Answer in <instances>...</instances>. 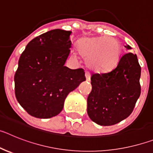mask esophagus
Instances as JSON below:
<instances>
[{"mask_svg": "<svg viewBox=\"0 0 153 153\" xmlns=\"http://www.w3.org/2000/svg\"><path fill=\"white\" fill-rule=\"evenodd\" d=\"M85 76H86V81H90V74L89 72L85 73Z\"/></svg>", "mask_w": 153, "mask_h": 153, "instance_id": "obj_1", "label": "esophagus"}]
</instances>
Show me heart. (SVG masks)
<instances>
[{"instance_id": "1", "label": "heart", "mask_w": 153, "mask_h": 153, "mask_svg": "<svg viewBox=\"0 0 153 153\" xmlns=\"http://www.w3.org/2000/svg\"><path fill=\"white\" fill-rule=\"evenodd\" d=\"M76 50L86 60L87 67L97 73L113 70L120 60L121 47L113 36H90L78 41Z\"/></svg>"}]
</instances>
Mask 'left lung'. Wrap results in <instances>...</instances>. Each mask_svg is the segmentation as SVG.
Masks as SVG:
<instances>
[{"instance_id":"1","label":"left lung","mask_w":153,"mask_h":153,"mask_svg":"<svg viewBox=\"0 0 153 153\" xmlns=\"http://www.w3.org/2000/svg\"><path fill=\"white\" fill-rule=\"evenodd\" d=\"M127 51L129 45L124 46ZM141 67L137 56L127 53L117 66L105 74L91 76L92 91L87 98V113L93 122L112 126L129 117L141 93Z\"/></svg>"}]
</instances>
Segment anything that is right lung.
<instances>
[{
  "instance_id": "1",
  "label": "right lung",
  "mask_w": 153,
  "mask_h": 153,
  "mask_svg": "<svg viewBox=\"0 0 153 153\" xmlns=\"http://www.w3.org/2000/svg\"><path fill=\"white\" fill-rule=\"evenodd\" d=\"M72 32L55 29L29 42L14 76L15 96L21 106L36 118L56 117L70 92L86 80L83 69L65 67Z\"/></svg>"
}]
</instances>
